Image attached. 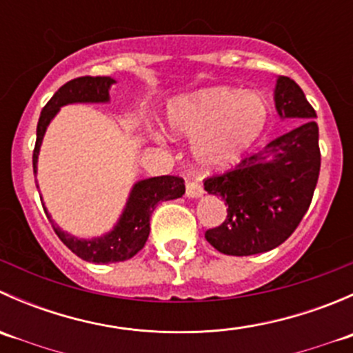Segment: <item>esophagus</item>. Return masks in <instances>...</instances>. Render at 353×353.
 Returning <instances> with one entry per match:
<instances>
[{
	"mask_svg": "<svg viewBox=\"0 0 353 353\" xmlns=\"http://www.w3.org/2000/svg\"><path fill=\"white\" fill-rule=\"evenodd\" d=\"M186 196L191 199H196L203 196V188L194 181H188L186 183Z\"/></svg>",
	"mask_w": 353,
	"mask_h": 353,
	"instance_id": "34e87169",
	"label": "esophagus"
}]
</instances>
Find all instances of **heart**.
I'll return each instance as SVG.
<instances>
[{
  "mask_svg": "<svg viewBox=\"0 0 353 353\" xmlns=\"http://www.w3.org/2000/svg\"><path fill=\"white\" fill-rule=\"evenodd\" d=\"M268 101L261 94L212 87L167 102L163 131L174 140H193L191 160L201 172L237 165L265 133Z\"/></svg>",
  "mask_w": 353,
  "mask_h": 353,
  "instance_id": "b5f03b06",
  "label": "heart"
}]
</instances>
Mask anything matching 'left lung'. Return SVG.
I'll return each mask as SVG.
<instances>
[{"label":"left lung","instance_id":"8db88e82","mask_svg":"<svg viewBox=\"0 0 353 353\" xmlns=\"http://www.w3.org/2000/svg\"><path fill=\"white\" fill-rule=\"evenodd\" d=\"M273 101L280 119L302 124L245 157L234 170L205 181V191L227 205L222 225L205 234L223 254H259L285 243L307 212L318 184L321 154L316 110L287 77L276 78Z\"/></svg>","mask_w":353,"mask_h":353}]
</instances>
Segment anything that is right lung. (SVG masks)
<instances>
[{
    "mask_svg": "<svg viewBox=\"0 0 353 353\" xmlns=\"http://www.w3.org/2000/svg\"><path fill=\"white\" fill-rule=\"evenodd\" d=\"M116 80L110 77H81L68 81L51 97V101L42 109L37 123V140L34 148V174H37V160L41 154V145L48 126L54 119L61 108L70 104H108L110 101V87ZM39 188V184H37ZM186 191L184 181L174 176L148 177L137 181L131 186L124 208L119 219L109 232L97 237H78L63 230L52 220L46 205L44 212L52 229L68 249L74 252L83 261L108 265V263L126 261L133 258L148 239L150 234V216L160 201L181 198ZM42 201V196H41Z\"/></svg>",
    "mask_w": 353,
    "mask_h": 353,
    "instance_id": "obj_1",
    "label": "right lung"
}]
</instances>
